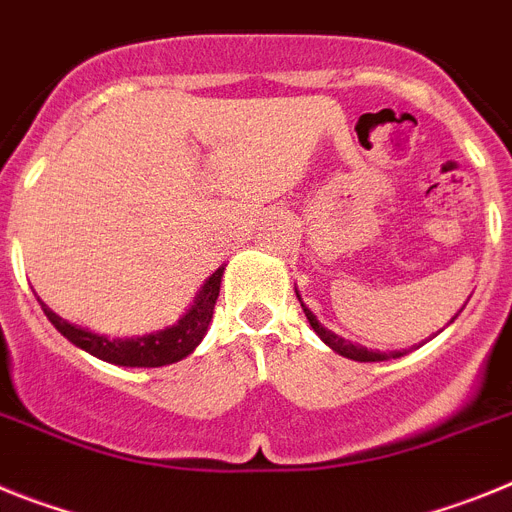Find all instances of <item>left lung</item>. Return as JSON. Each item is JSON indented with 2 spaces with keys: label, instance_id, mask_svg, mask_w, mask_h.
Returning a JSON list of instances; mask_svg holds the SVG:
<instances>
[{
  "label": "left lung",
  "instance_id": "left-lung-1",
  "mask_svg": "<svg viewBox=\"0 0 512 512\" xmlns=\"http://www.w3.org/2000/svg\"><path fill=\"white\" fill-rule=\"evenodd\" d=\"M296 296H299V291H296ZM299 301H301V296H299ZM301 309H304L306 319H309L311 330L317 332V335L322 337L324 345H330V348L335 350V353H340L342 358H350V361H361V363H379V361H389V358H399V355L407 353V350H394V353H379V350H368V348H363V345H353V342L345 340V337L335 335V332H332V330L322 327V322H319V319L314 317V314H311L309 309H306L304 301H301ZM451 322H453V319H451Z\"/></svg>",
  "mask_w": 512,
  "mask_h": 512
}]
</instances>
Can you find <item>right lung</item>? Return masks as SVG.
Instances as JSON below:
<instances>
[{"label":"right lung","instance_id":"1","mask_svg":"<svg viewBox=\"0 0 512 512\" xmlns=\"http://www.w3.org/2000/svg\"><path fill=\"white\" fill-rule=\"evenodd\" d=\"M221 275H224V265L203 283V288L198 291V296H195L193 306H190L172 327H164V330L149 332V335L141 337H108L97 335V332L90 330H82L77 324L61 319L59 314L48 309L41 299L38 301H41L43 314L48 317V322H51L66 340L74 342L77 348H82L84 353L95 355V358H100V361L105 363H115V366L159 368L188 358V355L201 345V340L208 332V324H211L213 319V306H216V299H219Z\"/></svg>","mask_w":512,"mask_h":512}]
</instances>
